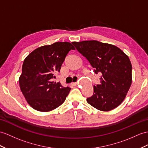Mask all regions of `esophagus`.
<instances>
[{"instance_id":"34e87169","label":"esophagus","mask_w":148,"mask_h":148,"mask_svg":"<svg viewBox=\"0 0 148 148\" xmlns=\"http://www.w3.org/2000/svg\"><path fill=\"white\" fill-rule=\"evenodd\" d=\"M77 83L76 82H73V83H71V85H72V86H76L77 85Z\"/></svg>"}]
</instances>
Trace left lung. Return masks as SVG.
Returning <instances> with one entry per match:
<instances>
[{
    "label": "left lung",
    "instance_id": "1",
    "mask_svg": "<svg viewBox=\"0 0 148 148\" xmlns=\"http://www.w3.org/2000/svg\"><path fill=\"white\" fill-rule=\"evenodd\" d=\"M87 60L100 84L93 86L92 96L86 101L95 109L109 111L122 102L132 83V65L129 57L117 46L98 41L72 42Z\"/></svg>",
    "mask_w": 148,
    "mask_h": 148
}]
</instances>
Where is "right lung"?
Segmentation results:
<instances>
[{"label": "right lung", "instance_id": "1", "mask_svg": "<svg viewBox=\"0 0 148 148\" xmlns=\"http://www.w3.org/2000/svg\"><path fill=\"white\" fill-rule=\"evenodd\" d=\"M71 49H75L71 43L56 42L39 47L25 58L19 82L25 99L34 109L48 112L64 102L71 88L53 80Z\"/></svg>", "mask_w": 148, "mask_h": 148}]
</instances>
